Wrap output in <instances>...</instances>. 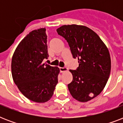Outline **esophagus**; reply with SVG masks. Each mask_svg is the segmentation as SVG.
Returning <instances> with one entry per match:
<instances>
[{
	"instance_id": "1",
	"label": "esophagus",
	"mask_w": 123,
	"mask_h": 123,
	"mask_svg": "<svg viewBox=\"0 0 123 123\" xmlns=\"http://www.w3.org/2000/svg\"><path fill=\"white\" fill-rule=\"evenodd\" d=\"M60 71L61 73H64V72L68 71V68H60Z\"/></svg>"
}]
</instances>
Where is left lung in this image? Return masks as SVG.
Segmentation results:
<instances>
[{"label":"left lung","mask_w":123,"mask_h":123,"mask_svg":"<svg viewBox=\"0 0 123 123\" xmlns=\"http://www.w3.org/2000/svg\"><path fill=\"white\" fill-rule=\"evenodd\" d=\"M57 32L66 39L73 58L79 61L77 70H69L73 75L68 86L69 92L77 101H90L102 92L110 76L109 49L99 36L86 26L64 25Z\"/></svg>","instance_id":"obj_1"}]
</instances>
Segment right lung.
I'll return each mask as SVG.
<instances>
[{"instance_id": "add662e5", "label": "right lung", "mask_w": 123, "mask_h": 123, "mask_svg": "<svg viewBox=\"0 0 123 123\" xmlns=\"http://www.w3.org/2000/svg\"><path fill=\"white\" fill-rule=\"evenodd\" d=\"M46 29L30 32L18 44L11 61L13 81L27 98L45 103L52 97L60 69L43 62L48 57Z\"/></svg>"}]
</instances>
